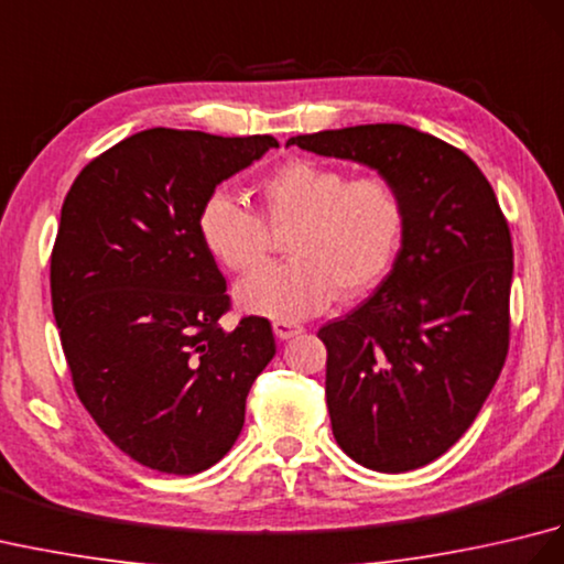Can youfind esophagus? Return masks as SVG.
<instances>
[{"label":"esophagus","mask_w":564,"mask_h":564,"mask_svg":"<svg viewBox=\"0 0 564 564\" xmlns=\"http://www.w3.org/2000/svg\"><path fill=\"white\" fill-rule=\"evenodd\" d=\"M273 334L279 339H293V337H297V334H303V325H295V322L275 319L273 322Z\"/></svg>","instance_id":"1"}]
</instances>
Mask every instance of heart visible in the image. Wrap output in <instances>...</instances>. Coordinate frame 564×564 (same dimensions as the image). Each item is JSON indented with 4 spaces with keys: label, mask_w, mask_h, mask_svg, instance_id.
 <instances>
[{
    "label": "heart",
    "mask_w": 564,
    "mask_h": 564,
    "mask_svg": "<svg viewBox=\"0 0 564 564\" xmlns=\"http://www.w3.org/2000/svg\"><path fill=\"white\" fill-rule=\"evenodd\" d=\"M261 218L215 191L198 232L227 271L247 273L269 257L271 232H285L289 261L249 273L235 297L249 313L295 322L376 285L392 267L404 232V200L386 176L349 178L337 166L293 160L259 186Z\"/></svg>",
    "instance_id": "heart-1"
}]
</instances>
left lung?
Segmentation results:
<instances>
[{
    "label": "left lung",
    "mask_w": 564,
    "mask_h": 564,
    "mask_svg": "<svg viewBox=\"0 0 564 564\" xmlns=\"http://www.w3.org/2000/svg\"><path fill=\"white\" fill-rule=\"evenodd\" d=\"M285 145L366 164L404 200L392 271L317 337L341 451L378 473L416 470L470 429L507 361L513 249L505 213L465 152L410 126L322 130Z\"/></svg>",
    "instance_id": "left-lung-1"
}]
</instances>
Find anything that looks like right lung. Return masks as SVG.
I'll return each mask as SVG.
<instances>
[{
	"label": "right lung",
	"instance_id": "1",
	"mask_svg": "<svg viewBox=\"0 0 564 564\" xmlns=\"http://www.w3.org/2000/svg\"><path fill=\"white\" fill-rule=\"evenodd\" d=\"M271 148V135L150 128L91 160L65 196L51 295L72 386L104 434L152 470L218 463L275 354L269 319L218 325L230 295L198 232L215 186Z\"/></svg>",
	"mask_w": 564,
	"mask_h": 564
}]
</instances>
